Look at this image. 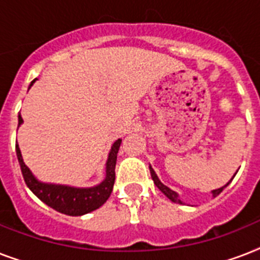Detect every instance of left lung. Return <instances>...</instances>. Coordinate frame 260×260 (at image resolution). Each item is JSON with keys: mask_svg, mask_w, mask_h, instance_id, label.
Returning a JSON list of instances; mask_svg holds the SVG:
<instances>
[{"mask_svg": "<svg viewBox=\"0 0 260 260\" xmlns=\"http://www.w3.org/2000/svg\"><path fill=\"white\" fill-rule=\"evenodd\" d=\"M150 173H151V178H152V181H154V183H155V185H156V187H158V189L160 190V191H162V193L165 194V196H166V197L169 198V200H170V201L175 202V204H183V201H182L181 198H179V196H178L177 191H174V190H171L170 187H167L166 185H163L162 182H160V179H159V178H158V175H156V173H155V171H154V169H152V167H151V166H150ZM235 175H236V174H235ZM235 175H234V177H235ZM234 177L231 178V181L234 179ZM231 181L228 182L226 185L222 186V187H220V189L212 190V196H213V197L218 196V194L221 193L222 190L225 189L226 186L230 185Z\"/></svg>", "mask_w": 260, "mask_h": 260, "instance_id": "1", "label": "left lung"}]
</instances>
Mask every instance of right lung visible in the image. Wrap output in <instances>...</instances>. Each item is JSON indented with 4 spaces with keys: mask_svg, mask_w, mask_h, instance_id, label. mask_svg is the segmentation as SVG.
Returning a JSON list of instances; mask_svg holds the SVG:
<instances>
[{
    "mask_svg": "<svg viewBox=\"0 0 260 260\" xmlns=\"http://www.w3.org/2000/svg\"><path fill=\"white\" fill-rule=\"evenodd\" d=\"M35 81L36 79L30 82L29 89L35 83ZM21 124V114H18V126ZM120 144H121V139H117L110 148L108 160H106L105 179L101 183L91 186V187H74V186L46 183V182L39 181L24 163L18 144H16V154H17L18 163L21 167L24 181H25L30 191L39 200H42L46 205H48L52 209L58 210L63 214H67V216H83V214L98 209L109 198L110 193L113 190L114 179H116L114 169H116V160H117Z\"/></svg>",
    "mask_w": 260,
    "mask_h": 260,
    "instance_id": "1",
    "label": "right lung"
}]
</instances>
